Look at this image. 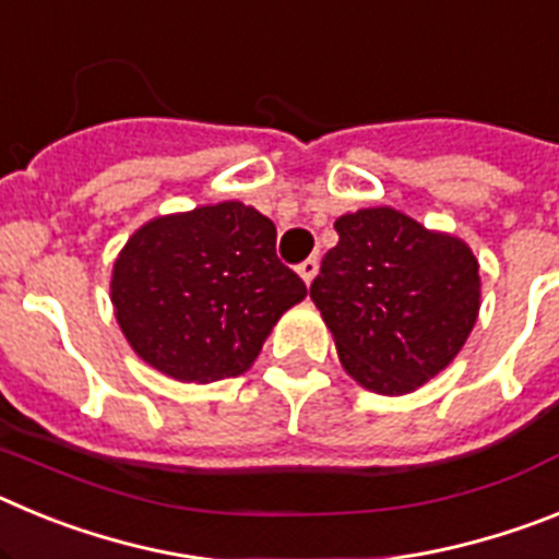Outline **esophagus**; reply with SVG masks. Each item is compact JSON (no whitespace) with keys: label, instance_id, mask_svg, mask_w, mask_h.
Segmentation results:
<instances>
[{"label":"esophagus","instance_id":"esophagus-1","mask_svg":"<svg viewBox=\"0 0 559 559\" xmlns=\"http://www.w3.org/2000/svg\"><path fill=\"white\" fill-rule=\"evenodd\" d=\"M299 276H302L305 283H313L316 280V274H319V260H316V257H308V260H302V263H299Z\"/></svg>","mask_w":559,"mask_h":559}]
</instances>
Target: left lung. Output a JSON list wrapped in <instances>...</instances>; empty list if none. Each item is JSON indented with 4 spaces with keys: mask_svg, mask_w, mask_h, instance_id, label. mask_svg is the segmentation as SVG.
I'll use <instances>...</instances> for the list:
<instances>
[{
    "mask_svg": "<svg viewBox=\"0 0 559 559\" xmlns=\"http://www.w3.org/2000/svg\"><path fill=\"white\" fill-rule=\"evenodd\" d=\"M335 231L310 299L341 367L369 392H414L456 358L476 324L478 260L464 240L392 206L341 215Z\"/></svg>",
    "mask_w": 559,
    "mask_h": 559,
    "instance_id": "8db88e82",
    "label": "left lung"
}]
</instances>
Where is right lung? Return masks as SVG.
Returning a JSON list of instances; mask_svg holds the SVG:
<instances>
[{
    "instance_id": "add662e5",
    "label": "right lung",
    "mask_w": 559,
    "mask_h": 559,
    "mask_svg": "<svg viewBox=\"0 0 559 559\" xmlns=\"http://www.w3.org/2000/svg\"><path fill=\"white\" fill-rule=\"evenodd\" d=\"M305 296L276 257V226L240 201L147 221L111 271L114 316L131 349L181 383L246 372Z\"/></svg>"
}]
</instances>
